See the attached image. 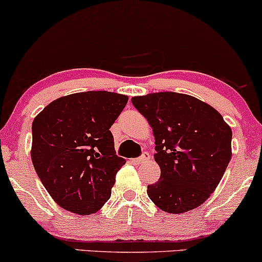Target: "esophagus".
<instances>
[{
  "label": "esophagus",
  "mask_w": 262,
  "mask_h": 262,
  "mask_svg": "<svg viewBox=\"0 0 262 262\" xmlns=\"http://www.w3.org/2000/svg\"><path fill=\"white\" fill-rule=\"evenodd\" d=\"M149 159H150V155H149V153H146V151H145V153H143L139 158H137L136 162L138 164H142V163H144V162H146V160H149Z\"/></svg>",
  "instance_id": "obj_1"
}]
</instances>
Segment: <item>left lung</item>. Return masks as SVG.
I'll list each match as a JSON object with an SVG mask.
<instances>
[{
    "label": "left lung",
    "mask_w": 262,
    "mask_h": 262,
    "mask_svg": "<svg viewBox=\"0 0 262 262\" xmlns=\"http://www.w3.org/2000/svg\"><path fill=\"white\" fill-rule=\"evenodd\" d=\"M155 138L160 179L148 196L160 210L182 214L200 206L219 185L231 159L232 132L208 103L175 92L133 97Z\"/></svg>",
    "instance_id": "1"
}]
</instances>
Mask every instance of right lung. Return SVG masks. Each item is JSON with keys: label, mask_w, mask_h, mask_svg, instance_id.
Wrapping results in <instances>:
<instances>
[{"label": "right lung", "mask_w": 262, "mask_h": 262, "mask_svg": "<svg viewBox=\"0 0 262 262\" xmlns=\"http://www.w3.org/2000/svg\"><path fill=\"white\" fill-rule=\"evenodd\" d=\"M126 102L114 92H82L53 100L34 118L33 166L64 210L91 215L111 198L125 159L116 155L109 129Z\"/></svg>", "instance_id": "1"}]
</instances>
